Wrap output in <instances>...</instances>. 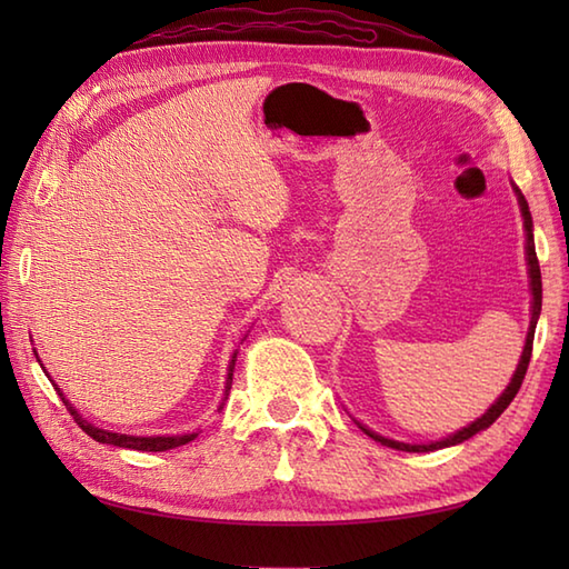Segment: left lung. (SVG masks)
<instances>
[{
	"mask_svg": "<svg viewBox=\"0 0 569 569\" xmlns=\"http://www.w3.org/2000/svg\"><path fill=\"white\" fill-rule=\"evenodd\" d=\"M516 190L518 196V204H521V214H523V227H526V259H528V273H530V293H533V303H530V328H528V337H526V347H523V355H521V361H518V367L513 371V379L511 383L506 386V391L493 401V406L487 410L485 416L477 418L475 422H469L467 428L457 430L455 435H447L445 440H438V442H430V445H408V442H398V440H389V438H381V435H377L373 430H369L367 426H361V422H357V426L365 430L369 438H373L377 442L386 445V447H393V450H403V452H432V450H442V447H450V445H459L469 440L471 435H477L481 430H487L493 420H497L506 408H509V403L516 398L518 389H521V383L526 379V371H528V361H530V355H533V337H536V325H538V318H540V306H542V281H540V263H538V257H536V241H533V220H530V210H528V202L523 198V192Z\"/></svg>",
	"mask_w": 569,
	"mask_h": 569,
	"instance_id": "obj_1",
	"label": "left lung"
}]
</instances>
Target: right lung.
I'll return each instance as SVG.
<instances>
[{
    "label": "right lung",
    "instance_id": "add662e5",
    "mask_svg": "<svg viewBox=\"0 0 569 569\" xmlns=\"http://www.w3.org/2000/svg\"><path fill=\"white\" fill-rule=\"evenodd\" d=\"M234 361H237V355L232 357V361H229V369H227V383H224V398H222V403H220V410H222V406H224V401H227L229 389H232ZM56 391H58V396H60V398H63L66 408L70 410V416L76 418L78 426H80L84 432H88L92 440H98V442H102V445L129 447V450H141V452H166V450H173V447H180V445H186V442H190V440H196V438H198V432H188V435H153V438H141V435H122V432H110V430L94 428L92 422L84 420V418L78 413V410L72 408V406L66 401V396L60 393L58 386H56Z\"/></svg>",
    "mask_w": 569,
    "mask_h": 569
}]
</instances>
